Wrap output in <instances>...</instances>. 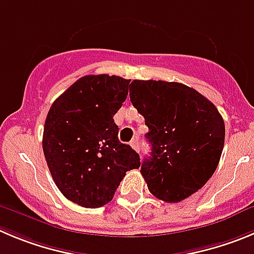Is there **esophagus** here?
I'll return each mask as SVG.
<instances>
[{
	"mask_svg": "<svg viewBox=\"0 0 254 254\" xmlns=\"http://www.w3.org/2000/svg\"><path fill=\"white\" fill-rule=\"evenodd\" d=\"M130 145H131V148L134 149V150L139 151V140H138V138L132 139V140L130 141Z\"/></svg>",
	"mask_w": 254,
	"mask_h": 254,
	"instance_id": "34e87169",
	"label": "esophagus"
}]
</instances>
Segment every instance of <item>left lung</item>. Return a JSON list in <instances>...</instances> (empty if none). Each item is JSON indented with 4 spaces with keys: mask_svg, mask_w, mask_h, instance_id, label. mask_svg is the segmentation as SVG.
Segmentation results:
<instances>
[{
    "mask_svg": "<svg viewBox=\"0 0 254 254\" xmlns=\"http://www.w3.org/2000/svg\"><path fill=\"white\" fill-rule=\"evenodd\" d=\"M130 101L144 116L151 146L140 173L153 195L178 203L214 174L226 127L214 104L179 82L134 80Z\"/></svg>",
    "mask_w": 254,
    "mask_h": 254,
    "instance_id": "left-lung-1",
    "label": "left lung"
}]
</instances>
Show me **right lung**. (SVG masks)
<instances>
[{"mask_svg": "<svg viewBox=\"0 0 254 254\" xmlns=\"http://www.w3.org/2000/svg\"><path fill=\"white\" fill-rule=\"evenodd\" d=\"M130 80L86 75L50 108L42 149L61 193L85 208L113 199L127 170L140 167L139 154L119 141L114 115L127 96Z\"/></svg>", "mask_w": 254, "mask_h": 254, "instance_id": "right-lung-1", "label": "right lung"}]
</instances>
